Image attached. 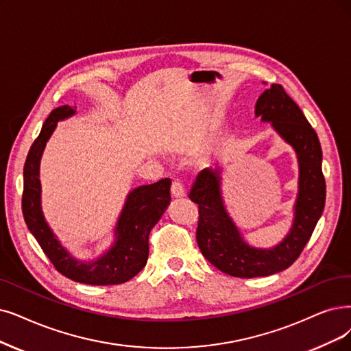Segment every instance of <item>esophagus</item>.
<instances>
[{"label": "esophagus", "instance_id": "esophagus-1", "mask_svg": "<svg viewBox=\"0 0 351 351\" xmlns=\"http://www.w3.org/2000/svg\"><path fill=\"white\" fill-rule=\"evenodd\" d=\"M184 194H186V191H184L183 183H181L178 178H174L171 183V195L176 199H181V197H184Z\"/></svg>", "mask_w": 351, "mask_h": 351}]
</instances>
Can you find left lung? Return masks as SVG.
<instances>
[{"label": "left lung", "mask_w": 351, "mask_h": 351, "mask_svg": "<svg viewBox=\"0 0 351 351\" xmlns=\"http://www.w3.org/2000/svg\"><path fill=\"white\" fill-rule=\"evenodd\" d=\"M255 114L272 122L275 131L295 149L300 162L295 217L284 242L274 249H255L243 242L223 206L219 168L202 170L189 193L190 200L199 204L195 239L203 256L219 271L236 278L268 276L289 268L310 241L326 204L321 145L300 106L281 85H272L259 96Z\"/></svg>", "instance_id": "8db88e82"}]
</instances>
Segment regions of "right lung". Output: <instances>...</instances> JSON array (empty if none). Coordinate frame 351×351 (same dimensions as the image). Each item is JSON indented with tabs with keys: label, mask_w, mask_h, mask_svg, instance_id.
I'll return each mask as SVG.
<instances>
[{
	"label": "right lung",
	"mask_w": 351,
	"mask_h": 351,
	"mask_svg": "<svg viewBox=\"0 0 351 351\" xmlns=\"http://www.w3.org/2000/svg\"><path fill=\"white\" fill-rule=\"evenodd\" d=\"M73 114L75 109L67 105L53 109L38 136L34 139L24 164L23 216L40 247L62 275L88 285L123 284L147 265L149 232L170 204L171 180L162 178L157 183L141 186L130 193L118 220L115 230L117 241L102 258L90 263L73 259L56 239L41 213L38 180L40 158L47 139L54 131L58 121Z\"/></svg>",
	"instance_id": "1"
}]
</instances>
